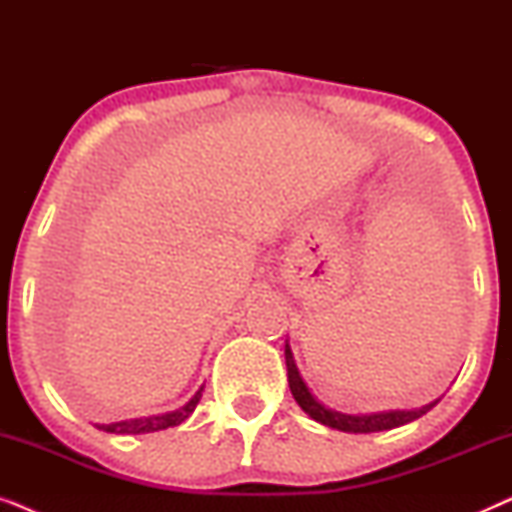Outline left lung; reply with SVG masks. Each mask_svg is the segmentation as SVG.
Here are the masks:
<instances>
[{
  "instance_id": "left-lung-1",
  "label": "left lung",
  "mask_w": 512,
  "mask_h": 512,
  "mask_svg": "<svg viewBox=\"0 0 512 512\" xmlns=\"http://www.w3.org/2000/svg\"><path fill=\"white\" fill-rule=\"evenodd\" d=\"M284 356H286V375H289V387H291L293 398H296V403L314 419V422L331 426V429H338L345 433L389 431V429H396V426L415 422V419L426 415V412H429L433 405L438 403V401H433V403L422 405V408H415V410H387V412H370V415H347V412L326 408V405L319 403L317 398H314L312 391L307 389V384L303 382V377H300V373H298L296 361H293L289 340H286V345H284Z\"/></svg>"
}]
</instances>
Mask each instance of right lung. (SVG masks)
<instances>
[{"label":"right lung","mask_w":512,"mask_h":512,"mask_svg":"<svg viewBox=\"0 0 512 512\" xmlns=\"http://www.w3.org/2000/svg\"><path fill=\"white\" fill-rule=\"evenodd\" d=\"M202 389L195 391V396L188 401L184 408L165 412V415H151V417H137V419H123V422H111V424H95L100 431L107 433H121V436H137V433H153V431H163L170 429V426H179L181 422H186L191 417V412L195 410V405L200 403L202 398Z\"/></svg>","instance_id":"add662e5"}]
</instances>
